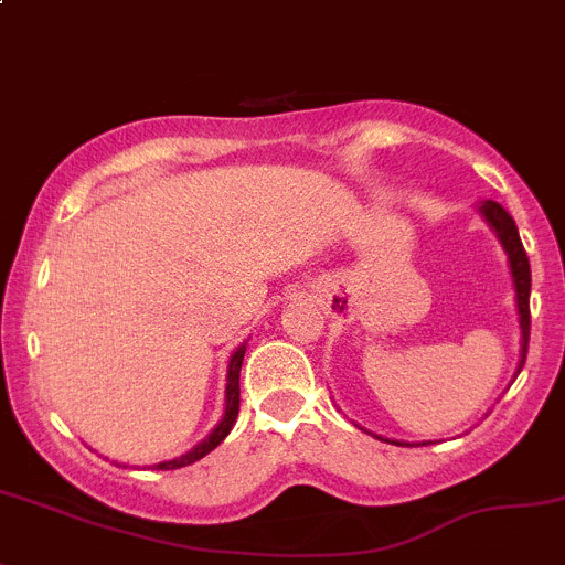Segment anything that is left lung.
I'll return each instance as SVG.
<instances>
[{
    "label": "left lung",
    "instance_id": "left-lung-1",
    "mask_svg": "<svg viewBox=\"0 0 565 565\" xmlns=\"http://www.w3.org/2000/svg\"><path fill=\"white\" fill-rule=\"evenodd\" d=\"M479 214L487 220V225L495 231L500 247H503L505 258H509V271H511V282H514L516 316H520V334H522L520 364H516V372H514L516 377L520 375L522 364H525L527 340H531V260H527L525 247H522L520 231H516L514 220H511V214L505 212L498 201H481ZM375 438H381V435H375ZM381 440H386V444H397V446H413V444H403V440H392V438H381Z\"/></svg>",
    "mask_w": 565,
    "mask_h": 565
}]
</instances>
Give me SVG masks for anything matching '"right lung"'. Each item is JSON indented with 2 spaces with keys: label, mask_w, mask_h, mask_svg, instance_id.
I'll return each mask as SVG.
<instances>
[{
  "label": "right lung",
  "mask_w": 565,
  "mask_h": 565,
  "mask_svg": "<svg viewBox=\"0 0 565 565\" xmlns=\"http://www.w3.org/2000/svg\"><path fill=\"white\" fill-rule=\"evenodd\" d=\"M244 351H247V342H242V345L236 348L228 359V375H225V413H223V418L217 422V427H214L212 433L201 440V444H195L188 455L166 459V462L149 465V468L152 470L188 468V465H193L201 457H206L209 451L217 449V446L228 438V433L234 429V424H236V416H239V372H242V362H244ZM121 468H127V465H121Z\"/></svg>",
  "instance_id": "add662e5"
}]
</instances>
